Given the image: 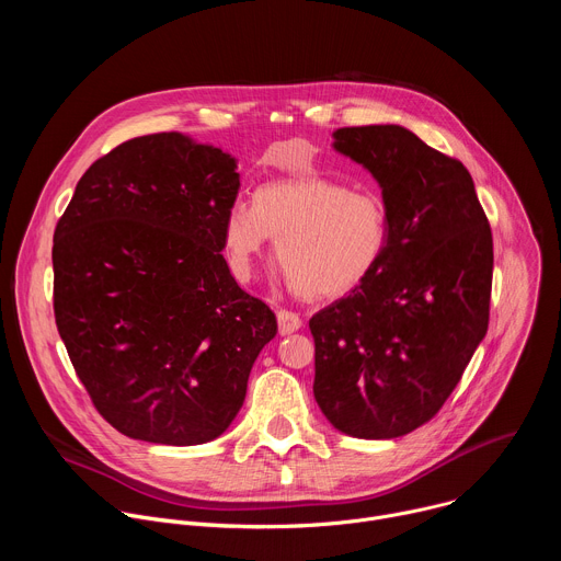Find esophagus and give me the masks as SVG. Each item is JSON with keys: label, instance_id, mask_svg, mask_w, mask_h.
<instances>
[{"label": "esophagus", "instance_id": "34e87169", "mask_svg": "<svg viewBox=\"0 0 561 561\" xmlns=\"http://www.w3.org/2000/svg\"><path fill=\"white\" fill-rule=\"evenodd\" d=\"M277 327H279V335H290L301 329V319L293 310H277Z\"/></svg>", "mask_w": 561, "mask_h": 561}]
</instances>
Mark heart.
I'll return each instance as SVG.
<instances>
[{
    "instance_id": "1",
    "label": "heart",
    "mask_w": 561,
    "mask_h": 561,
    "mask_svg": "<svg viewBox=\"0 0 561 561\" xmlns=\"http://www.w3.org/2000/svg\"><path fill=\"white\" fill-rule=\"evenodd\" d=\"M268 237L293 290L337 299L379 266L388 247V210L370 191H348L324 178H290L262 186L255 202H234L224 221L230 271L251 279Z\"/></svg>"
}]
</instances>
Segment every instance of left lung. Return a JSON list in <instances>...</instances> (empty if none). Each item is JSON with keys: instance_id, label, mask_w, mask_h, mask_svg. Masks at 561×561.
Returning a JSON list of instances; mask_svg holds the SVG:
<instances>
[{"instance_id": "8db88e82", "label": "left lung", "mask_w": 561, "mask_h": 561, "mask_svg": "<svg viewBox=\"0 0 561 561\" xmlns=\"http://www.w3.org/2000/svg\"><path fill=\"white\" fill-rule=\"evenodd\" d=\"M333 137L377 180L388 247L366 282L310 317L312 392L337 431L392 439L437 415L489 331L493 234L466 167L409 128Z\"/></svg>"}]
</instances>
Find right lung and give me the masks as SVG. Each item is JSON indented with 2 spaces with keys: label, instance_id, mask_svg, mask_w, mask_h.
<instances>
[{
  "label": "right lung",
  "instance_id": "right-lung-1",
  "mask_svg": "<svg viewBox=\"0 0 561 561\" xmlns=\"http://www.w3.org/2000/svg\"><path fill=\"white\" fill-rule=\"evenodd\" d=\"M237 191L234 157L154 133L100 157L57 221L59 337L100 415L130 439L219 437L277 333L221 255Z\"/></svg>",
  "mask_w": 561,
  "mask_h": 561
}]
</instances>
